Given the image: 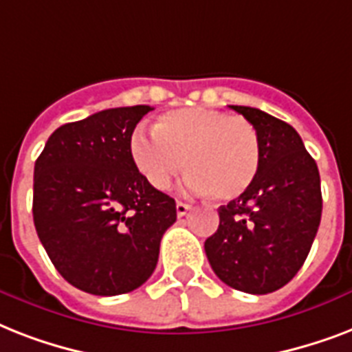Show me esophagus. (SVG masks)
Returning <instances> with one entry per match:
<instances>
[{"instance_id": "1", "label": "esophagus", "mask_w": 352, "mask_h": 352, "mask_svg": "<svg viewBox=\"0 0 352 352\" xmlns=\"http://www.w3.org/2000/svg\"><path fill=\"white\" fill-rule=\"evenodd\" d=\"M175 208H177V215H179V217H182V215L188 214V210H190V204L182 203V201H177Z\"/></svg>"}]
</instances>
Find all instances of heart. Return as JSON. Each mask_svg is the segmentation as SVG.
Masks as SVG:
<instances>
[{"instance_id":"heart-1","label":"heart","mask_w":352,"mask_h":352,"mask_svg":"<svg viewBox=\"0 0 352 352\" xmlns=\"http://www.w3.org/2000/svg\"><path fill=\"white\" fill-rule=\"evenodd\" d=\"M151 131L135 133L129 149L140 175L155 190H166L186 166V190L234 201L259 173V137L243 117L210 107H182L160 115Z\"/></svg>"}]
</instances>
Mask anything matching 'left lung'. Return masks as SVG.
Segmentation results:
<instances>
[{
  "label": "left lung",
  "mask_w": 352,
  "mask_h": 352,
  "mask_svg": "<svg viewBox=\"0 0 352 352\" xmlns=\"http://www.w3.org/2000/svg\"><path fill=\"white\" fill-rule=\"evenodd\" d=\"M230 107L256 127L261 166L254 184L221 206L204 250L223 283L268 294L289 283L311 252L322 221L320 171L290 124L256 107Z\"/></svg>",
  "instance_id": "8db88e82"
}]
</instances>
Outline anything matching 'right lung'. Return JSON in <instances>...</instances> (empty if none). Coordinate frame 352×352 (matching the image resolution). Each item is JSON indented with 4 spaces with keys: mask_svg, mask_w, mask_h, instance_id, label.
<instances>
[{
    "mask_svg": "<svg viewBox=\"0 0 352 352\" xmlns=\"http://www.w3.org/2000/svg\"><path fill=\"white\" fill-rule=\"evenodd\" d=\"M153 107L104 109L63 124L34 164L32 217L65 281L95 296L146 283L175 201L149 184L131 159V135Z\"/></svg>",
    "mask_w": 352,
    "mask_h": 352,
    "instance_id": "add662e5",
    "label": "right lung"
}]
</instances>
